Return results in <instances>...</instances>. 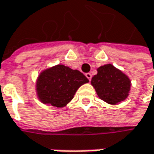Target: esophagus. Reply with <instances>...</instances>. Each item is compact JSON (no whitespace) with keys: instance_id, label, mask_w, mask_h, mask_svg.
I'll list each match as a JSON object with an SVG mask.
<instances>
[{"instance_id":"34e87169","label":"esophagus","mask_w":154,"mask_h":154,"mask_svg":"<svg viewBox=\"0 0 154 154\" xmlns=\"http://www.w3.org/2000/svg\"><path fill=\"white\" fill-rule=\"evenodd\" d=\"M85 77H87V78H88L89 80H91V73H86V74H85Z\"/></svg>"}]
</instances>
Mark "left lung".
<instances>
[{"mask_svg":"<svg viewBox=\"0 0 154 154\" xmlns=\"http://www.w3.org/2000/svg\"><path fill=\"white\" fill-rule=\"evenodd\" d=\"M98 74L91 78V85L98 96L108 104L116 105L124 100L131 88V80L112 64L100 67Z\"/></svg>","mask_w":154,"mask_h":154,"instance_id":"1","label":"left lung"}]
</instances>
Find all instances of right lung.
Returning <instances> with one entry per match:
<instances>
[{"instance_id": "1", "label": "right lung", "mask_w": 154, "mask_h": 154, "mask_svg": "<svg viewBox=\"0 0 154 154\" xmlns=\"http://www.w3.org/2000/svg\"><path fill=\"white\" fill-rule=\"evenodd\" d=\"M89 80L77 69L57 65L44 70L37 81V93L41 102L63 107L74 97L77 90Z\"/></svg>"}]
</instances>
